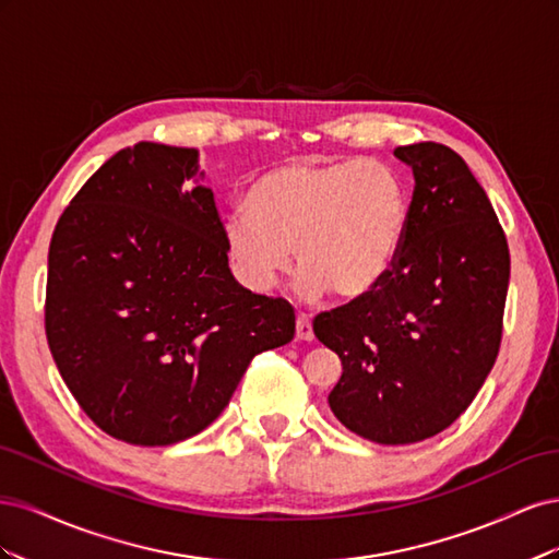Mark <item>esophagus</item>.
<instances>
[{"label":"esophagus","mask_w":559,"mask_h":559,"mask_svg":"<svg viewBox=\"0 0 559 559\" xmlns=\"http://www.w3.org/2000/svg\"><path fill=\"white\" fill-rule=\"evenodd\" d=\"M296 337L298 341H312L314 337L312 321L306 314H298V319H296Z\"/></svg>","instance_id":"obj_1"}]
</instances>
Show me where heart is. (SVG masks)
Instances as JSON below:
<instances>
[{
    "instance_id": "heart-1",
    "label": "heart",
    "mask_w": 559,
    "mask_h": 559,
    "mask_svg": "<svg viewBox=\"0 0 559 559\" xmlns=\"http://www.w3.org/2000/svg\"><path fill=\"white\" fill-rule=\"evenodd\" d=\"M245 210L226 216L224 245L251 292L273 289L296 249L302 300H361L396 267L411 200L382 160H286L253 179Z\"/></svg>"
}]
</instances>
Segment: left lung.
Instances as JSON below:
<instances>
[{"mask_svg":"<svg viewBox=\"0 0 559 559\" xmlns=\"http://www.w3.org/2000/svg\"><path fill=\"white\" fill-rule=\"evenodd\" d=\"M413 170L408 233L378 289L321 312L314 335L343 376L329 405L349 431L382 445L448 429L492 370L511 257L483 186L452 148H394Z\"/></svg>","mask_w":559,"mask_h":559,"instance_id":"left-lung-1","label":"left lung"}]
</instances>
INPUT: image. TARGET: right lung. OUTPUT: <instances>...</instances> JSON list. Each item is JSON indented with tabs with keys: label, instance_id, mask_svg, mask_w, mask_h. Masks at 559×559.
Returning a JSON list of instances; mask_svg holds the SVG:
<instances>
[{
	"label": "right lung",
	"instance_id": "add662e5",
	"mask_svg": "<svg viewBox=\"0 0 559 559\" xmlns=\"http://www.w3.org/2000/svg\"><path fill=\"white\" fill-rule=\"evenodd\" d=\"M198 158L154 142L118 151L48 249L50 354L83 413L130 445L207 429L251 359L294 341L289 302L233 277Z\"/></svg>",
	"mask_w": 559,
	"mask_h": 559
}]
</instances>
